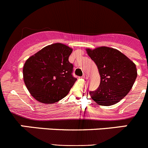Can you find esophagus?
<instances>
[{
	"label": "esophagus",
	"mask_w": 148,
	"mask_h": 148,
	"mask_svg": "<svg viewBox=\"0 0 148 148\" xmlns=\"http://www.w3.org/2000/svg\"><path fill=\"white\" fill-rule=\"evenodd\" d=\"M82 77H83V78H86V79H88V75H87V74H84V75H83V76H82Z\"/></svg>",
	"instance_id": "esophagus-1"
}]
</instances>
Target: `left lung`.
Wrapping results in <instances>:
<instances>
[{
	"label": "left lung",
	"mask_w": 148,
	"mask_h": 148,
	"mask_svg": "<svg viewBox=\"0 0 148 148\" xmlns=\"http://www.w3.org/2000/svg\"><path fill=\"white\" fill-rule=\"evenodd\" d=\"M99 69L101 82L97 90L90 91V97L99 105L118 103L130 92L137 77L135 64L117 49L101 47L87 49Z\"/></svg>",
	"instance_id": "left-lung-1"
}]
</instances>
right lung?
<instances>
[{
  "mask_svg": "<svg viewBox=\"0 0 148 148\" xmlns=\"http://www.w3.org/2000/svg\"><path fill=\"white\" fill-rule=\"evenodd\" d=\"M73 49L56 43L47 46L29 57L23 65V80L30 94L44 104L64 98L77 78L69 61Z\"/></svg>",
  "mask_w": 148,
  "mask_h": 148,
  "instance_id": "1",
  "label": "right lung"
}]
</instances>
